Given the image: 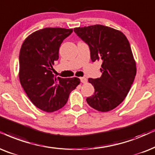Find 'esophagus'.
I'll return each mask as SVG.
<instances>
[{"label": "esophagus", "instance_id": "1", "mask_svg": "<svg viewBox=\"0 0 155 155\" xmlns=\"http://www.w3.org/2000/svg\"><path fill=\"white\" fill-rule=\"evenodd\" d=\"M80 80H81V82L83 84H85L87 82V79H86L85 77H81L80 78Z\"/></svg>", "mask_w": 155, "mask_h": 155}]
</instances>
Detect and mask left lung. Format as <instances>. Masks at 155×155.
I'll return each instance as SVG.
<instances>
[{
  "label": "left lung",
  "mask_w": 155,
  "mask_h": 155,
  "mask_svg": "<svg viewBox=\"0 0 155 155\" xmlns=\"http://www.w3.org/2000/svg\"><path fill=\"white\" fill-rule=\"evenodd\" d=\"M76 34L89 47L91 59L102 61L100 78L88 79L94 94L87 98L90 107L108 111L124 101L136 76L130 44L121 31L103 25L75 28Z\"/></svg>",
  "instance_id": "1"
}]
</instances>
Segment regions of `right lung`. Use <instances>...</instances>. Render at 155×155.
<instances>
[{"mask_svg":"<svg viewBox=\"0 0 155 155\" xmlns=\"http://www.w3.org/2000/svg\"><path fill=\"white\" fill-rule=\"evenodd\" d=\"M72 32L73 29L45 28L28 36L21 46V84L31 102L47 112L62 108L71 91L80 84L78 78H56L51 71L58 59L61 44Z\"/></svg>","mask_w":155,"mask_h":155,"instance_id":"obj_1","label":"right lung"}]
</instances>
